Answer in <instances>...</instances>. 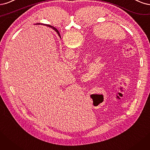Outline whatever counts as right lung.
Instances as JSON below:
<instances>
[{
    "label": "right lung",
    "instance_id": "add662e5",
    "mask_svg": "<svg viewBox=\"0 0 150 150\" xmlns=\"http://www.w3.org/2000/svg\"><path fill=\"white\" fill-rule=\"evenodd\" d=\"M47 25L48 27H50V28H52V29H54V30H55V32L58 33V34H59V35L60 37V33H59V30H58L56 28H55L54 27H53V26H52V25Z\"/></svg>",
    "mask_w": 150,
    "mask_h": 150
}]
</instances>
